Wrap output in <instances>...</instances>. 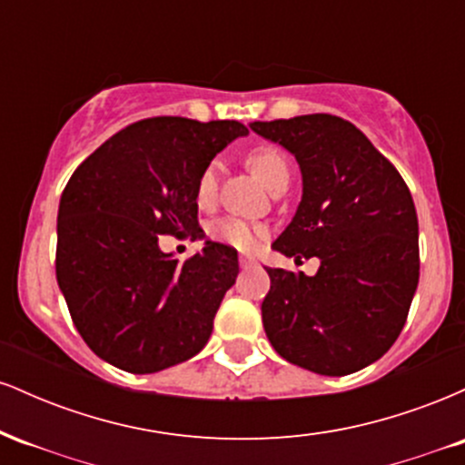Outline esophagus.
Instances as JSON below:
<instances>
[{
    "label": "esophagus",
    "mask_w": 465,
    "mask_h": 465,
    "mask_svg": "<svg viewBox=\"0 0 465 465\" xmlns=\"http://www.w3.org/2000/svg\"><path fill=\"white\" fill-rule=\"evenodd\" d=\"M255 264V258H251V255H240V266L242 269H249V266Z\"/></svg>",
    "instance_id": "34e87169"
}]
</instances>
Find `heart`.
Here are the masks:
<instances>
[{"label":"heart","mask_w":465,"mask_h":465,"mask_svg":"<svg viewBox=\"0 0 465 465\" xmlns=\"http://www.w3.org/2000/svg\"><path fill=\"white\" fill-rule=\"evenodd\" d=\"M247 162L255 174L262 179V183L269 190H275L277 185L288 183L291 177V163H288L286 154L275 146H258L249 153ZM218 173H221V163L210 162L201 170L199 179H196V203L201 207H210L218 194ZM212 238L216 242L227 244V247L251 251L258 247L260 238H262L264 229L255 223L242 221V218H225V221L216 223L210 229Z\"/></svg>","instance_id":"b5f03b06"}]
</instances>
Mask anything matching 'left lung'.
I'll use <instances>...</instances> for the list:
<instances>
[{"mask_svg": "<svg viewBox=\"0 0 465 465\" xmlns=\"http://www.w3.org/2000/svg\"><path fill=\"white\" fill-rule=\"evenodd\" d=\"M251 129L302 168V203L273 249L322 262L312 277L266 269L264 332L303 370L359 371L396 343L418 288V214L407 183L343 117L297 115Z\"/></svg>", "mask_w": 465, "mask_h": 465, "instance_id": "obj_1", "label": "left lung"}]
</instances>
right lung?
Here are the masks:
<instances>
[{"instance_id":"obj_1","label":"right lung","mask_w":465,"mask_h":465,"mask_svg":"<svg viewBox=\"0 0 465 465\" xmlns=\"http://www.w3.org/2000/svg\"><path fill=\"white\" fill-rule=\"evenodd\" d=\"M247 133L236 120L148 117L109 137L67 181L56 280L74 325L103 361L154 373L205 348L236 282L238 251L205 240L179 262L159 238L203 236L196 179Z\"/></svg>"}]
</instances>
